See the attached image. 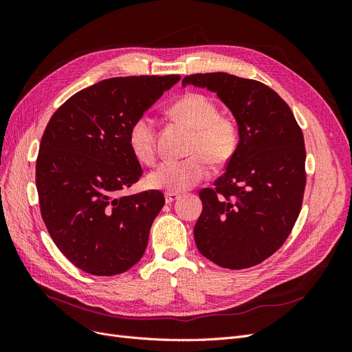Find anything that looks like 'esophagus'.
I'll return each instance as SVG.
<instances>
[{
	"label": "esophagus",
	"mask_w": 352,
	"mask_h": 352,
	"mask_svg": "<svg viewBox=\"0 0 352 352\" xmlns=\"http://www.w3.org/2000/svg\"><path fill=\"white\" fill-rule=\"evenodd\" d=\"M179 198H180V195L175 194V192H167L166 194V202H167V204H172V202H175Z\"/></svg>",
	"instance_id": "esophagus-1"
}]
</instances>
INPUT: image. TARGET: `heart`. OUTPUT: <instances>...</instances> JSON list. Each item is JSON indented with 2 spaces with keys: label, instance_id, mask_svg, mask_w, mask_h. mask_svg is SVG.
Masks as SVG:
<instances>
[{
  "label": "heart",
  "instance_id": "1",
  "mask_svg": "<svg viewBox=\"0 0 352 352\" xmlns=\"http://www.w3.org/2000/svg\"><path fill=\"white\" fill-rule=\"evenodd\" d=\"M170 116L192 131L189 153L184 160H166L148 175V186L167 192H184L208 173L207 160L214 166L226 164L235 155L239 144L238 123L229 116L219 114L210 97L199 92L185 94L168 109ZM129 146L140 162L150 164L155 160V122L142 114L129 129Z\"/></svg>",
  "mask_w": 352,
  "mask_h": 352
}]
</instances>
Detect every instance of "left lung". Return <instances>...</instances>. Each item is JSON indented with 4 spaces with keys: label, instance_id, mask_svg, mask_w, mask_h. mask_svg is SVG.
Returning a JSON list of instances; mask_svg holds the SVG:
<instances>
[{
    "label": "left lung",
    "instance_id": "obj_1",
    "mask_svg": "<svg viewBox=\"0 0 352 352\" xmlns=\"http://www.w3.org/2000/svg\"><path fill=\"white\" fill-rule=\"evenodd\" d=\"M186 85L216 92L239 127L226 172L214 188L199 190L197 248L220 267H252L282 247L301 211L302 131L289 105L258 80L217 72L190 74L182 80Z\"/></svg>",
    "mask_w": 352,
    "mask_h": 352
}]
</instances>
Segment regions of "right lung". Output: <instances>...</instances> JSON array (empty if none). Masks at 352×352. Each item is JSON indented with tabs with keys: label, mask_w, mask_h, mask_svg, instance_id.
<instances>
[{
	"label": "right lung",
	"mask_w": 352,
	"mask_h": 352,
	"mask_svg": "<svg viewBox=\"0 0 352 352\" xmlns=\"http://www.w3.org/2000/svg\"><path fill=\"white\" fill-rule=\"evenodd\" d=\"M179 79H105L74 94L50 119L36 160L41 214L57 248L78 269L113 276L142 258L164 195H116L142 175L129 146L132 123Z\"/></svg>",
	"instance_id": "obj_1"
}]
</instances>
